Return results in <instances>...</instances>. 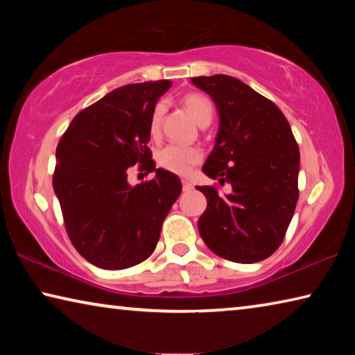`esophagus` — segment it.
<instances>
[{"label": "esophagus", "mask_w": 355, "mask_h": 355, "mask_svg": "<svg viewBox=\"0 0 355 355\" xmlns=\"http://www.w3.org/2000/svg\"><path fill=\"white\" fill-rule=\"evenodd\" d=\"M183 191L184 192H188V191H191L192 189V183L189 182V180H183Z\"/></svg>", "instance_id": "1"}]
</instances>
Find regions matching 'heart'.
Wrapping results in <instances>:
<instances>
[{
  "mask_svg": "<svg viewBox=\"0 0 355 355\" xmlns=\"http://www.w3.org/2000/svg\"><path fill=\"white\" fill-rule=\"evenodd\" d=\"M183 103L186 110L197 123L203 127V125H208L213 119V105L205 95L202 94H188L183 98ZM166 105L163 101L156 103L150 114V122H148V130L150 135L156 136L159 133L161 128V120L164 116ZM202 150L199 147H186V146H177V144H169L164 148H161L158 155H156V161L158 164L166 171H171L173 173H180V175H186L189 173L192 166L199 163L202 159Z\"/></svg>",
  "mask_w": 355,
  "mask_h": 355,
  "instance_id": "heart-1",
  "label": "heart"
}]
</instances>
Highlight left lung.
Returning a JSON list of instances; mask_svg holds the SVG:
<instances>
[{
  "label": "left lung",
  "instance_id": "left-lung-1",
  "mask_svg": "<svg viewBox=\"0 0 355 355\" xmlns=\"http://www.w3.org/2000/svg\"><path fill=\"white\" fill-rule=\"evenodd\" d=\"M219 114L214 148L202 171L220 184L197 186L207 197L199 232L216 255L261 261L277 250L296 208L299 147L290 123L271 100L228 75L191 78Z\"/></svg>",
  "mask_w": 355,
  "mask_h": 355
}]
</instances>
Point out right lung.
I'll return each mask as SVG.
<instances>
[{"mask_svg":"<svg viewBox=\"0 0 355 355\" xmlns=\"http://www.w3.org/2000/svg\"><path fill=\"white\" fill-rule=\"evenodd\" d=\"M171 86L161 80L114 89L78 112L58 144L53 188L71 244L95 266L116 271L152 255L182 192L180 178L156 169L147 147L150 114ZM136 162L155 178L131 187L128 169Z\"/></svg>","mask_w":355,"mask_h":355,"instance_id":"obj_1","label":"right lung"}]
</instances>
